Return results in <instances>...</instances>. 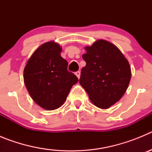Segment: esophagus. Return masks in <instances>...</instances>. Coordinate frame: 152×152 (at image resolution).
Here are the masks:
<instances>
[{
  "label": "esophagus",
  "instance_id": "esophagus-1",
  "mask_svg": "<svg viewBox=\"0 0 152 152\" xmlns=\"http://www.w3.org/2000/svg\"><path fill=\"white\" fill-rule=\"evenodd\" d=\"M75 75H76V76H77L78 78H80V72H79V71H77V72H75Z\"/></svg>",
  "mask_w": 152,
  "mask_h": 152
}]
</instances>
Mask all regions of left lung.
I'll return each instance as SVG.
<instances>
[{
  "mask_svg": "<svg viewBox=\"0 0 152 152\" xmlns=\"http://www.w3.org/2000/svg\"><path fill=\"white\" fill-rule=\"evenodd\" d=\"M85 49L82 58L86 65L79 82L96 107L107 109L119 101L128 88L129 64L117 47L106 40H97Z\"/></svg>",
  "mask_w": 152,
  "mask_h": 152,
  "instance_id": "8db88e82",
  "label": "left lung"
}]
</instances>
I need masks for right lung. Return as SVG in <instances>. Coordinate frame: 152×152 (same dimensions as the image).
<instances>
[{
	"label": "right lung",
	"mask_w": 152,
	"mask_h": 152,
	"mask_svg": "<svg viewBox=\"0 0 152 152\" xmlns=\"http://www.w3.org/2000/svg\"><path fill=\"white\" fill-rule=\"evenodd\" d=\"M61 48L54 42L42 44L34 52L24 68V83L31 97L48 110L59 108L66 100L77 76L68 71Z\"/></svg>",
	"instance_id": "right-lung-1"
}]
</instances>
